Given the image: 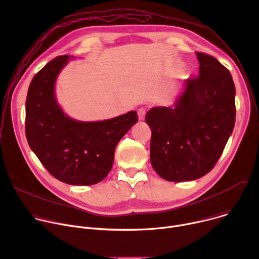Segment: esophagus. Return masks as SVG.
<instances>
[{
	"mask_svg": "<svg viewBox=\"0 0 259 259\" xmlns=\"http://www.w3.org/2000/svg\"><path fill=\"white\" fill-rule=\"evenodd\" d=\"M137 116H138L139 121H142L144 119V116H145V108L144 107H140L137 109Z\"/></svg>",
	"mask_w": 259,
	"mask_h": 259,
	"instance_id": "34e87169",
	"label": "esophagus"
}]
</instances>
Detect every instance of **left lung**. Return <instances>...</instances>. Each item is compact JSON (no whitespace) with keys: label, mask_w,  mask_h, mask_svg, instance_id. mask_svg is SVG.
Segmentation results:
<instances>
[{"label":"left lung","mask_w":259,"mask_h":259,"mask_svg":"<svg viewBox=\"0 0 259 259\" xmlns=\"http://www.w3.org/2000/svg\"><path fill=\"white\" fill-rule=\"evenodd\" d=\"M199 76L184 83L173 107L145 115L152 129L151 163L168 181H190L210 172L223 154L236 121V88L230 70L196 52Z\"/></svg>","instance_id":"left-lung-1"}]
</instances>
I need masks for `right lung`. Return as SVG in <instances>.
Returning a JSON list of instances; mask_svg holds the SVG:
<instances>
[{"label": "right lung", "mask_w": 259, "mask_h": 259, "mask_svg": "<svg viewBox=\"0 0 259 259\" xmlns=\"http://www.w3.org/2000/svg\"><path fill=\"white\" fill-rule=\"evenodd\" d=\"M68 59V55L57 56L32 78L25 101V135L52 176L72 186H91L109 173L118 142L138 117L131 110L105 121L79 122L64 115L54 85Z\"/></svg>", "instance_id": "1"}]
</instances>
